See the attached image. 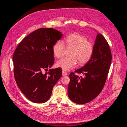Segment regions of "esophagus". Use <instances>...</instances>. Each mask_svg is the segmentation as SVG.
Instances as JSON below:
<instances>
[{"instance_id": "obj_1", "label": "esophagus", "mask_w": 127, "mask_h": 127, "mask_svg": "<svg viewBox=\"0 0 127 127\" xmlns=\"http://www.w3.org/2000/svg\"><path fill=\"white\" fill-rule=\"evenodd\" d=\"M67 75V73L66 72L64 71V70L63 71H62V75L63 76H66V75Z\"/></svg>"}]
</instances>
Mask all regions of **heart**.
Here are the masks:
<instances>
[{"mask_svg": "<svg viewBox=\"0 0 127 127\" xmlns=\"http://www.w3.org/2000/svg\"><path fill=\"white\" fill-rule=\"evenodd\" d=\"M62 41L56 42L53 46V52L56 58H60L64 55L66 48H72L69 57H65L56 62L57 66L64 71H69L77 65L85 64L91 59L93 54L94 47L91 42L79 33H73L65 37Z\"/></svg>", "mask_w": 127, "mask_h": 127, "instance_id": "1", "label": "heart"}]
</instances>
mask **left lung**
Segmentation results:
<instances>
[{
  "label": "left lung",
  "instance_id": "left-lung-1",
  "mask_svg": "<svg viewBox=\"0 0 127 127\" xmlns=\"http://www.w3.org/2000/svg\"><path fill=\"white\" fill-rule=\"evenodd\" d=\"M91 59L82 67L75 72L82 73L83 77L69 74L68 95L74 102L84 104L96 98L104 88L111 62L112 56L109 45L101 34L96 36Z\"/></svg>",
  "mask_w": 127,
  "mask_h": 127
}]
</instances>
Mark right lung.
<instances>
[{"label": "right lung", "mask_w": 127, "mask_h": 127, "mask_svg": "<svg viewBox=\"0 0 127 127\" xmlns=\"http://www.w3.org/2000/svg\"><path fill=\"white\" fill-rule=\"evenodd\" d=\"M63 34L53 28H40L25 37L13 55L14 76L18 87L32 102L49 99L54 86L62 76L61 68L49 69L54 64L53 46Z\"/></svg>", "instance_id": "right-lung-1"}]
</instances>
